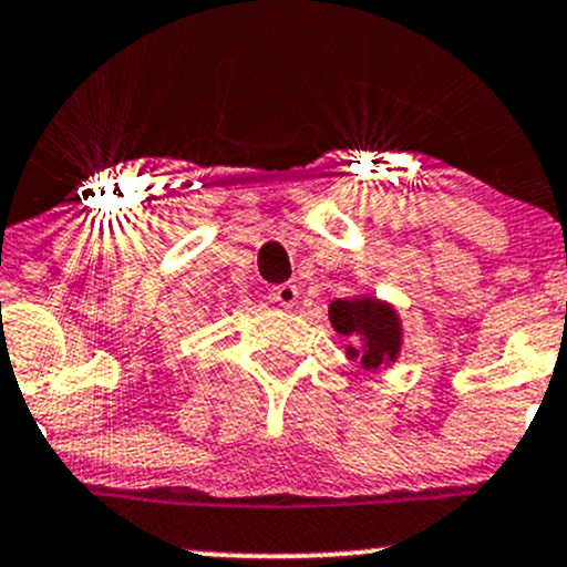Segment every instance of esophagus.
<instances>
[{
	"label": "esophagus",
	"mask_w": 567,
	"mask_h": 567,
	"mask_svg": "<svg viewBox=\"0 0 567 567\" xmlns=\"http://www.w3.org/2000/svg\"><path fill=\"white\" fill-rule=\"evenodd\" d=\"M271 301H277L279 307L290 309L298 301V288L293 282H282L277 288H271Z\"/></svg>",
	"instance_id": "obj_1"
}]
</instances>
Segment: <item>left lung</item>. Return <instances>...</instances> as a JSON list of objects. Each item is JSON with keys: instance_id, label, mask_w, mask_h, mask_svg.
<instances>
[{"instance_id": "obj_1", "label": "left lung", "mask_w": 567, "mask_h": 567, "mask_svg": "<svg viewBox=\"0 0 567 567\" xmlns=\"http://www.w3.org/2000/svg\"><path fill=\"white\" fill-rule=\"evenodd\" d=\"M328 315H331L333 331L363 344L360 363L365 369H379L388 360L398 358L401 322L393 307L377 298H339L331 303ZM350 354H358V350L350 347Z\"/></svg>"}]
</instances>
